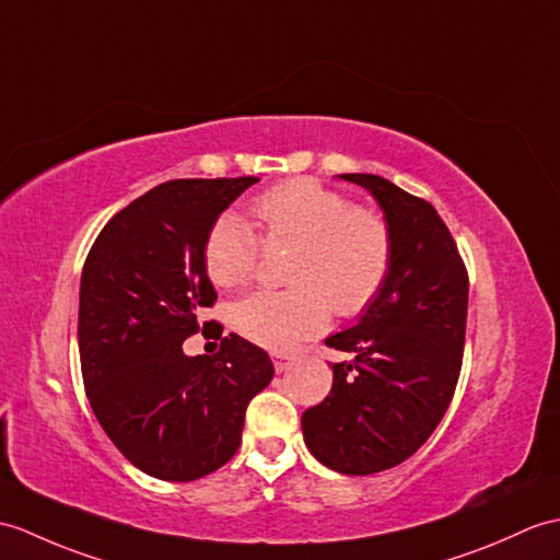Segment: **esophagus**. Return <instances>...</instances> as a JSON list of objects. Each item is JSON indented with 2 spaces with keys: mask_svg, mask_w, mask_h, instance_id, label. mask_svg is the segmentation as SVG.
I'll return each mask as SVG.
<instances>
[{
  "mask_svg": "<svg viewBox=\"0 0 560 560\" xmlns=\"http://www.w3.org/2000/svg\"><path fill=\"white\" fill-rule=\"evenodd\" d=\"M291 365V358H281V355H277V360H275V370L277 372H285V368Z\"/></svg>",
  "mask_w": 560,
  "mask_h": 560,
  "instance_id": "obj_1",
  "label": "esophagus"
}]
</instances>
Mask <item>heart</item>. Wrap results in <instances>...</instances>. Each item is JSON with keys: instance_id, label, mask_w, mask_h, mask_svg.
<instances>
[{"instance_id": "obj_1", "label": "heart", "mask_w": 560, "mask_h": 560, "mask_svg": "<svg viewBox=\"0 0 560 560\" xmlns=\"http://www.w3.org/2000/svg\"><path fill=\"white\" fill-rule=\"evenodd\" d=\"M257 236L245 221L224 212L202 245L207 277L219 289H238L255 277L259 243L291 245L283 291H255L229 310L243 339L285 353L341 317L365 312L394 269V229L382 212L353 205L346 192L315 178H291L257 195L250 205Z\"/></svg>"}]
</instances>
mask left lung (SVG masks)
I'll return each instance as SVG.
<instances>
[{"instance_id": "1", "label": "left lung", "mask_w": 560, "mask_h": 560, "mask_svg": "<svg viewBox=\"0 0 560 560\" xmlns=\"http://www.w3.org/2000/svg\"><path fill=\"white\" fill-rule=\"evenodd\" d=\"M368 188L394 229L388 281L346 331L327 346L334 362L329 396L303 412L305 444L343 475L400 465L444 418L456 392L467 322V269L432 202L374 174H341Z\"/></svg>"}]
</instances>
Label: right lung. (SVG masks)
Wrapping results in <instances>:
<instances>
[{
	"mask_svg": "<svg viewBox=\"0 0 560 560\" xmlns=\"http://www.w3.org/2000/svg\"><path fill=\"white\" fill-rule=\"evenodd\" d=\"M176 178L116 212L90 248L81 277L78 350L90 406L138 470L166 482L219 470L241 446L245 410L271 382L262 348L221 324L214 355H184L217 291L202 245L214 219L255 184Z\"/></svg>",
	"mask_w": 560,
	"mask_h": 560,
	"instance_id": "right-lung-1",
	"label": "right lung"
}]
</instances>
